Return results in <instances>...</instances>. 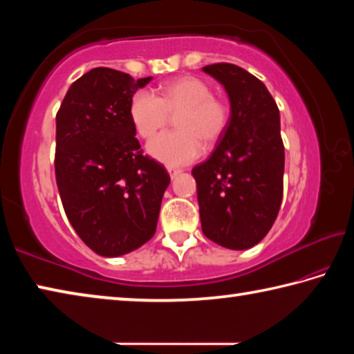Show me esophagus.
Listing matches in <instances>:
<instances>
[{"label":"esophagus","instance_id":"esophagus-1","mask_svg":"<svg viewBox=\"0 0 354 354\" xmlns=\"http://www.w3.org/2000/svg\"><path fill=\"white\" fill-rule=\"evenodd\" d=\"M167 171H169V175H170V178L173 179V178H176L179 173H181V170L179 169H173V167H167Z\"/></svg>","mask_w":354,"mask_h":354}]
</instances>
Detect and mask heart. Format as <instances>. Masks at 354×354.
<instances>
[{"mask_svg": "<svg viewBox=\"0 0 354 354\" xmlns=\"http://www.w3.org/2000/svg\"><path fill=\"white\" fill-rule=\"evenodd\" d=\"M178 131L164 133L148 143V153L169 167L185 165L200 158L205 143L218 142L226 131L230 111L223 101L212 97L206 81L184 76L167 82L160 98L140 91L129 104V117L137 134L151 139L176 117Z\"/></svg>", "mask_w": 354, "mask_h": 354, "instance_id": "1", "label": "heart"}]
</instances>
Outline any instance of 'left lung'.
Instances as JSON below:
<instances>
[{
	"label": "left lung",
	"mask_w": 354,
	"mask_h": 354,
	"mask_svg": "<svg viewBox=\"0 0 354 354\" xmlns=\"http://www.w3.org/2000/svg\"><path fill=\"white\" fill-rule=\"evenodd\" d=\"M223 86L230 120L206 162L194 167L201 230L230 250H248L273 226L283 200L279 109L263 82L232 64L203 67Z\"/></svg>",
	"instance_id": "8db88e82"
}]
</instances>
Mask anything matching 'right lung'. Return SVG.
<instances>
[{
    "label": "right lung",
    "mask_w": 354,
    "mask_h": 354,
    "mask_svg": "<svg viewBox=\"0 0 354 354\" xmlns=\"http://www.w3.org/2000/svg\"><path fill=\"white\" fill-rule=\"evenodd\" d=\"M153 76L134 80L98 67L71 84L56 115V183L81 241L118 257L154 236L167 170L142 154L129 117L134 93Z\"/></svg>",
    "instance_id": "1"
}]
</instances>
